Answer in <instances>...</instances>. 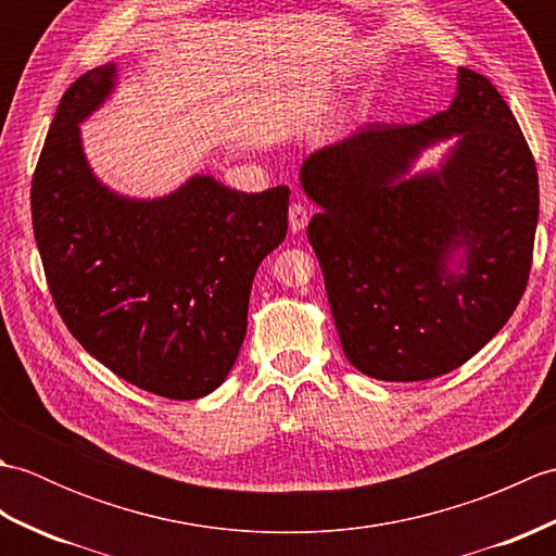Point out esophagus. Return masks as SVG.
Instances as JSON below:
<instances>
[{"instance_id":"34e87169","label":"esophagus","mask_w":556,"mask_h":556,"mask_svg":"<svg viewBox=\"0 0 556 556\" xmlns=\"http://www.w3.org/2000/svg\"><path fill=\"white\" fill-rule=\"evenodd\" d=\"M311 219V212L305 207L303 200H293L291 207H289V229L293 233H299L305 229V224Z\"/></svg>"}]
</instances>
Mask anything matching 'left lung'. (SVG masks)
Returning <instances> with one entry per match:
<instances>
[{
  "label": "left lung",
  "mask_w": 556,
  "mask_h": 556,
  "mask_svg": "<svg viewBox=\"0 0 556 556\" xmlns=\"http://www.w3.org/2000/svg\"><path fill=\"white\" fill-rule=\"evenodd\" d=\"M453 140L437 168L412 169ZM320 212L308 241L349 363L384 382L456 370L521 301L538 227V169L509 104L458 68L456 96L420 124H368L303 162ZM455 269H451V265Z\"/></svg>",
  "instance_id": "obj_1"
}]
</instances>
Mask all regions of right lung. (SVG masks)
<instances>
[{"label": "right lung", "mask_w": 556, "mask_h": 556, "mask_svg": "<svg viewBox=\"0 0 556 556\" xmlns=\"http://www.w3.org/2000/svg\"><path fill=\"white\" fill-rule=\"evenodd\" d=\"M114 86V62L90 68L47 131L30 188L47 285L104 368L157 396H207L239 358L257 265L287 236L289 188L243 193L195 174L162 198L112 191L90 169L80 124Z\"/></svg>", "instance_id": "1"}]
</instances>
